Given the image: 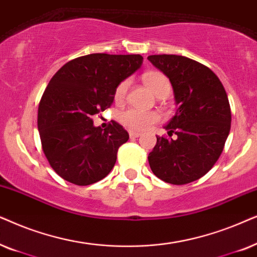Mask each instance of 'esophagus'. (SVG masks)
<instances>
[{
  "label": "esophagus",
  "instance_id": "34e87169",
  "mask_svg": "<svg viewBox=\"0 0 257 257\" xmlns=\"http://www.w3.org/2000/svg\"><path fill=\"white\" fill-rule=\"evenodd\" d=\"M129 136H131V138H140V136H141V133L131 131L129 132Z\"/></svg>",
  "mask_w": 257,
  "mask_h": 257
}]
</instances>
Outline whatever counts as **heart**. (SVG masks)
<instances>
[{
	"mask_svg": "<svg viewBox=\"0 0 257 257\" xmlns=\"http://www.w3.org/2000/svg\"><path fill=\"white\" fill-rule=\"evenodd\" d=\"M143 82L147 87L153 91L156 96H168L172 90V83L166 75L160 71H148L143 75ZM129 80H123L115 88L114 97L115 101L122 102L126 96L128 91ZM118 121L122 123L125 128L131 129L133 132H145L150 126L160 121V114L154 110H141V109H126L118 115Z\"/></svg>",
	"mask_w": 257,
	"mask_h": 257,
	"instance_id": "1",
	"label": "heart"
}]
</instances>
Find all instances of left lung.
Returning <instances> with one entry per match:
<instances>
[{
	"mask_svg": "<svg viewBox=\"0 0 257 257\" xmlns=\"http://www.w3.org/2000/svg\"><path fill=\"white\" fill-rule=\"evenodd\" d=\"M148 60L169 78L179 105L164 126L176 138L156 136L150 169L167 183H190L206 175L223 152L231 124L227 93L214 71L197 61L166 54Z\"/></svg>",
	"mask_w": 257,
	"mask_h": 257,
	"instance_id": "obj_1",
	"label": "left lung"
}]
</instances>
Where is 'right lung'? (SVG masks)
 <instances>
[{
    "mask_svg": "<svg viewBox=\"0 0 257 257\" xmlns=\"http://www.w3.org/2000/svg\"><path fill=\"white\" fill-rule=\"evenodd\" d=\"M141 55L90 54L67 62L51 77L37 111L41 145L57 175L89 186L111 172L128 132L112 122L104 131L91 116L114 102L119 82L140 69Z\"/></svg>",
    "mask_w": 257,
    "mask_h": 257,
    "instance_id": "right-lung-1",
    "label": "right lung"
}]
</instances>
